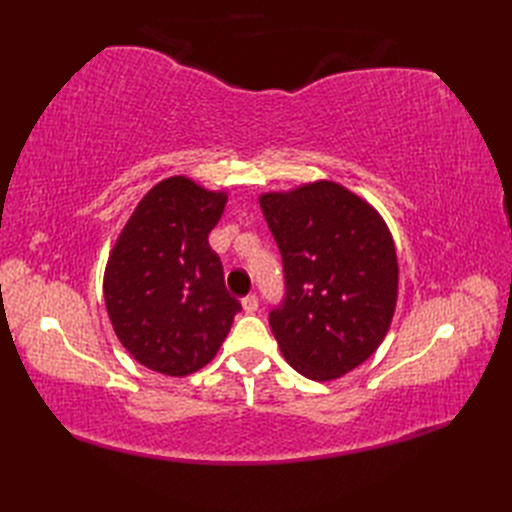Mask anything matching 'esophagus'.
Returning a JSON list of instances; mask_svg holds the SVG:
<instances>
[{
  "instance_id": "34e87169",
  "label": "esophagus",
  "mask_w": 512,
  "mask_h": 512,
  "mask_svg": "<svg viewBox=\"0 0 512 512\" xmlns=\"http://www.w3.org/2000/svg\"><path fill=\"white\" fill-rule=\"evenodd\" d=\"M241 305L247 314H254L258 309V297H254V294H247V297L241 299Z\"/></svg>"
}]
</instances>
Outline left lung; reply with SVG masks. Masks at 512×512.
Segmentation results:
<instances>
[{
    "mask_svg": "<svg viewBox=\"0 0 512 512\" xmlns=\"http://www.w3.org/2000/svg\"><path fill=\"white\" fill-rule=\"evenodd\" d=\"M284 260L286 297L269 314L284 359L301 376L342 378L391 329L399 267L391 230L365 198L335 181L258 198Z\"/></svg>",
    "mask_w": 512,
    "mask_h": 512,
    "instance_id": "obj_1",
    "label": "left lung"
}]
</instances>
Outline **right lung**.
Segmentation results:
<instances>
[{"label": "right lung", "instance_id": "1", "mask_svg": "<svg viewBox=\"0 0 512 512\" xmlns=\"http://www.w3.org/2000/svg\"><path fill=\"white\" fill-rule=\"evenodd\" d=\"M228 194L168 177L141 198L104 269V303L121 346L164 376L203 369L226 339L241 303L224 286L209 232Z\"/></svg>", "mask_w": 512, "mask_h": 512}]
</instances>
